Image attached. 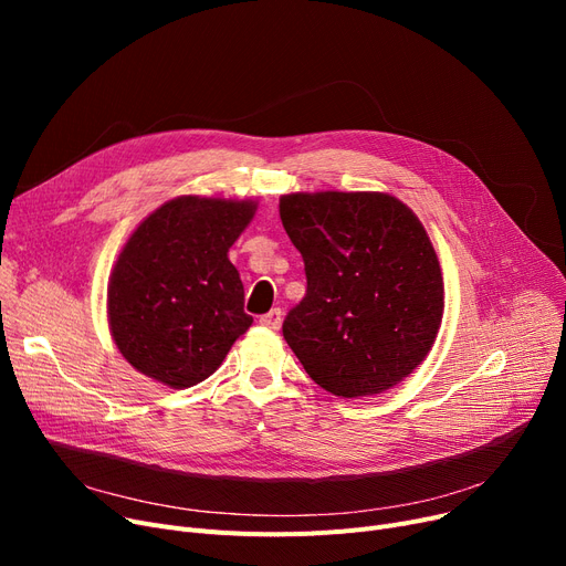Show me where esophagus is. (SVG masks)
Returning <instances> with one entry per match:
<instances>
[{
  "label": "esophagus",
  "instance_id": "1",
  "mask_svg": "<svg viewBox=\"0 0 566 566\" xmlns=\"http://www.w3.org/2000/svg\"><path fill=\"white\" fill-rule=\"evenodd\" d=\"M259 323L263 325V328H271V331H277L280 325H282V310L280 307H275V310H271L268 314H263L261 318H259Z\"/></svg>",
  "mask_w": 566,
  "mask_h": 566
}]
</instances>
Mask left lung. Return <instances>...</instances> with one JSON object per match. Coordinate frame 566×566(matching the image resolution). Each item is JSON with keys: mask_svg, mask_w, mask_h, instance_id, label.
<instances>
[{"mask_svg": "<svg viewBox=\"0 0 566 566\" xmlns=\"http://www.w3.org/2000/svg\"><path fill=\"white\" fill-rule=\"evenodd\" d=\"M280 218L307 275L282 325L286 344L337 397L390 390L427 358L444 307L422 222L382 192L286 195Z\"/></svg>", "mask_w": 566, "mask_h": 566, "instance_id": "8db88e82", "label": "left lung"}]
</instances>
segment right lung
<instances>
[{
    "label": "right lung",
    "mask_w": 566,
    "mask_h": 566,
    "mask_svg": "<svg viewBox=\"0 0 566 566\" xmlns=\"http://www.w3.org/2000/svg\"><path fill=\"white\" fill-rule=\"evenodd\" d=\"M254 201L178 197L128 238L109 277L107 316L124 358L169 388L211 376L252 316L227 252Z\"/></svg>",
    "instance_id": "obj_1"
}]
</instances>
